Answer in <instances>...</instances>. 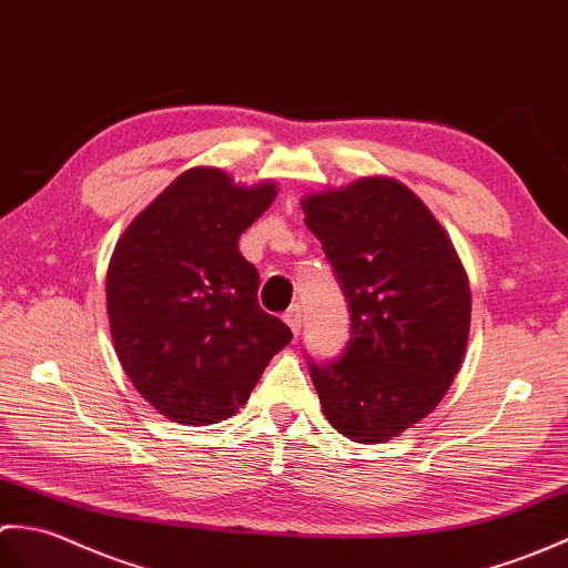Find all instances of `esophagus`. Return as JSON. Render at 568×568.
<instances>
[{
    "label": "esophagus",
    "instance_id": "esophagus-1",
    "mask_svg": "<svg viewBox=\"0 0 568 568\" xmlns=\"http://www.w3.org/2000/svg\"><path fill=\"white\" fill-rule=\"evenodd\" d=\"M284 321H286V325H288V327H292L294 333H298V331H301V325H304V308H301L298 304L288 306V308H286V313H284Z\"/></svg>",
    "mask_w": 568,
    "mask_h": 568
}]
</instances>
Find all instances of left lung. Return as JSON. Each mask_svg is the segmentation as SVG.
<instances>
[{
    "instance_id": "8db88e82",
    "label": "left lung",
    "mask_w": 568,
    "mask_h": 568,
    "mask_svg": "<svg viewBox=\"0 0 568 568\" xmlns=\"http://www.w3.org/2000/svg\"><path fill=\"white\" fill-rule=\"evenodd\" d=\"M304 213L349 311L343 357H306L313 386L335 430L386 443L423 420L459 372L469 282L443 225L396 180L311 194Z\"/></svg>"
}]
</instances>
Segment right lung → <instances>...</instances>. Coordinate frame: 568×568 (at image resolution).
<instances>
[{"label":"right lung","instance_id":"add662e5","mask_svg":"<svg viewBox=\"0 0 568 568\" xmlns=\"http://www.w3.org/2000/svg\"><path fill=\"white\" fill-rule=\"evenodd\" d=\"M274 194L272 182L247 189L221 170H186L113 250V347L133 386L170 420L231 418L292 343L288 325L260 308V274L237 250Z\"/></svg>","mask_w":568,"mask_h":568}]
</instances>
